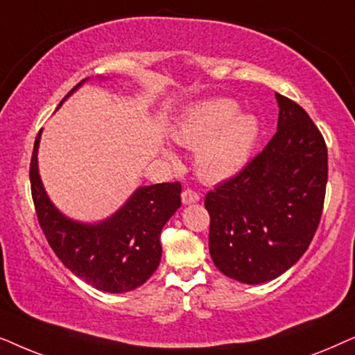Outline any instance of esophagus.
Returning a JSON list of instances; mask_svg holds the SVG:
<instances>
[{
  "mask_svg": "<svg viewBox=\"0 0 355 355\" xmlns=\"http://www.w3.org/2000/svg\"><path fill=\"white\" fill-rule=\"evenodd\" d=\"M182 201L183 205H195V202L200 201V195H198L196 191L190 190V188H187V190L182 193Z\"/></svg>",
  "mask_w": 355,
  "mask_h": 355,
  "instance_id": "obj_1",
  "label": "esophagus"
}]
</instances>
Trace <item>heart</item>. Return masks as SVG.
Instances as JSON below:
<instances>
[{
	"label": "heart",
	"instance_id": "heart-1",
	"mask_svg": "<svg viewBox=\"0 0 355 355\" xmlns=\"http://www.w3.org/2000/svg\"><path fill=\"white\" fill-rule=\"evenodd\" d=\"M173 139L196 149V170L206 182L237 177L257 149L261 123L254 113L240 112L234 98H209L193 103L173 128Z\"/></svg>",
	"mask_w": 355,
	"mask_h": 355
}]
</instances>
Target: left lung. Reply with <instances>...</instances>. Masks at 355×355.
<instances>
[{"label":"left lung","mask_w":355,"mask_h":355,"mask_svg":"<svg viewBox=\"0 0 355 355\" xmlns=\"http://www.w3.org/2000/svg\"><path fill=\"white\" fill-rule=\"evenodd\" d=\"M277 131L237 177L206 195L209 253L243 284L279 277L306 252L320 224L328 149L304 108L276 94Z\"/></svg>","instance_id":"1"}]
</instances>
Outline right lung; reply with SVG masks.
<instances>
[{
    "instance_id": "right-lung-1",
    "label": "right lung",
    "mask_w": 355,
    "mask_h": 355,
    "mask_svg": "<svg viewBox=\"0 0 355 355\" xmlns=\"http://www.w3.org/2000/svg\"><path fill=\"white\" fill-rule=\"evenodd\" d=\"M40 136L42 130L32 153L31 188L39 224L51 250L71 272L102 292L123 294L143 286L162 257L160 232L182 206L180 183L139 187L115 214L96 224L73 220L50 201L40 180Z\"/></svg>"
}]
</instances>
